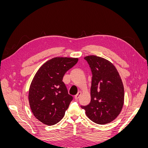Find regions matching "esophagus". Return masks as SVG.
Returning <instances> with one entry per match:
<instances>
[{
  "label": "esophagus",
  "mask_w": 148,
  "mask_h": 148,
  "mask_svg": "<svg viewBox=\"0 0 148 148\" xmlns=\"http://www.w3.org/2000/svg\"><path fill=\"white\" fill-rule=\"evenodd\" d=\"M81 95H82V92H80V91H79V92H78L77 95H76L75 96V99H78V98L79 97V96H81Z\"/></svg>",
  "instance_id": "1"
}]
</instances>
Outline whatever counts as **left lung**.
I'll return each mask as SVG.
<instances>
[{"instance_id": "obj_1", "label": "left lung", "mask_w": 148, "mask_h": 148, "mask_svg": "<svg viewBox=\"0 0 148 148\" xmlns=\"http://www.w3.org/2000/svg\"><path fill=\"white\" fill-rule=\"evenodd\" d=\"M92 73L91 99L87 106H81L93 122L103 125L117 117L123 107L124 88L114 65L96 56L84 58Z\"/></svg>"}]
</instances>
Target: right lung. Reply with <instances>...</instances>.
I'll use <instances>...</instances> for the list:
<instances>
[{
    "instance_id": "add662e5",
    "label": "right lung",
    "mask_w": 148,
    "mask_h": 148,
    "mask_svg": "<svg viewBox=\"0 0 148 148\" xmlns=\"http://www.w3.org/2000/svg\"><path fill=\"white\" fill-rule=\"evenodd\" d=\"M78 60L77 58H53L36 73L30 85L29 102L33 114L40 122L53 125L64 117L73 98L62 79Z\"/></svg>"
}]
</instances>
